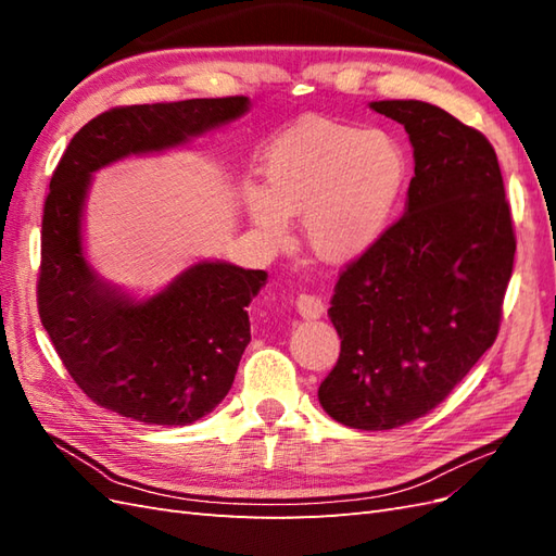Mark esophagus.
Here are the masks:
<instances>
[{"mask_svg": "<svg viewBox=\"0 0 556 556\" xmlns=\"http://www.w3.org/2000/svg\"><path fill=\"white\" fill-rule=\"evenodd\" d=\"M296 311L305 320H317V317H323L325 313V303L320 296H315V293H299L296 299Z\"/></svg>", "mask_w": 556, "mask_h": 556, "instance_id": "esophagus-1", "label": "esophagus"}]
</instances>
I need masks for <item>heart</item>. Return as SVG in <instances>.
I'll return each mask as SVG.
<instances>
[{"mask_svg": "<svg viewBox=\"0 0 556 556\" xmlns=\"http://www.w3.org/2000/svg\"><path fill=\"white\" fill-rule=\"evenodd\" d=\"M408 179V152L392 134L308 116L267 150L265 188L248 193V212L271 243L303 215L311 253L349 265L392 227Z\"/></svg>", "mask_w": 556, "mask_h": 556, "instance_id": "1", "label": "heart"}]
</instances>
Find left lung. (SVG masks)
I'll use <instances>...</instances> for the list:
<instances>
[{"mask_svg":"<svg viewBox=\"0 0 556 556\" xmlns=\"http://www.w3.org/2000/svg\"><path fill=\"white\" fill-rule=\"evenodd\" d=\"M370 108L404 124L416 174L404 215L337 281L341 353L317 399L349 428L392 430L440 406L494 344L516 236L485 136L430 102Z\"/></svg>","mask_w":556,"mask_h":556,"instance_id":"8db88e82","label":"left lung"}]
</instances>
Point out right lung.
Masks as SVG:
<instances>
[{
	"label": "right lung",
	"mask_w": 556,
	"mask_h": 556,
	"mask_svg": "<svg viewBox=\"0 0 556 556\" xmlns=\"http://www.w3.org/2000/svg\"><path fill=\"white\" fill-rule=\"evenodd\" d=\"M248 98L114 108L71 138L45 200L38 311L74 382L98 406L146 425H191L233 384L251 341L248 303L263 269L195 263L155 296L102 281L83 253L90 174L128 155L184 146L248 112Z\"/></svg>",
	"instance_id": "obj_1"
}]
</instances>
